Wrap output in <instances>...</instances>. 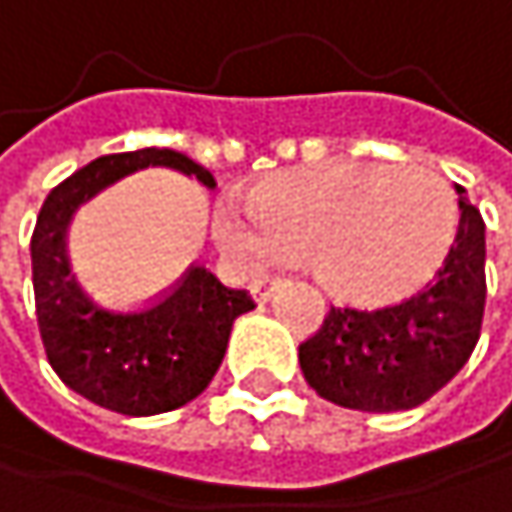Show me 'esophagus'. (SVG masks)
Listing matches in <instances>:
<instances>
[{
	"instance_id": "1",
	"label": "esophagus",
	"mask_w": 512,
	"mask_h": 512,
	"mask_svg": "<svg viewBox=\"0 0 512 512\" xmlns=\"http://www.w3.org/2000/svg\"><path fill=\"white\" fill-rule=\"evenodd\" d=\"M274 289H277V280H274V277H259V280L253 283V298H256V301H268Z\"/></svg>"
}]
</instances>
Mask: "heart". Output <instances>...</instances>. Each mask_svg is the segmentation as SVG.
<instances>
[{
  "label": "heart",
  "instance_id": "1",
  "mask_svg": "<svg viewBox=\"0 0 512 512\" xmlns=\"http://www.w3.org/2000/svg\"><path fill=\"white\" fill-rule=\"evenodd\" d=\"M456 199L428 168L335 159L256 183L220 208L223 244L250 265L298 262L335 298L395 301L422 286L456 238Z\"/></svg>",
  "mask_w": 512,
  "mask_h": 512
}]
</instances>
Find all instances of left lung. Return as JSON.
<instances>
[{"instance_id":"obj_1","label":"left lung","mask_w":512,"mask_h":512,"mask_svg":"<svg viewBox=\"0 0 512 512\" xmlns=\"http://www.w3.org/2000/svg\"><path fill=\"white\" fill-rule=\"evenodd\" d=\"M459 193V232L422 292L377 310L332 307L298 347L310 389L332 404L392 413L428 401L471 359L486 307V223Z\"/></svg>"}]
</instances>
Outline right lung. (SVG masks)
Masks as SVG:
<instances>
[{
  "mask_svg": "<svg viewBox=\"0 0 512 512\" xmlns=\"http://www.w3.org/2000/svg\"><path fill=\"white\" fill-rule=\"evenodd\" d=\"M147 165L177 168L214 189V174L177 150L111 153L53 186L32 232L35 316L47 362L69 389L123 416L165 413L202 395L226 356L232 323L256 307L247 289L223 286L202 265L135 307L105 304L81 286L66 253L72 214Z\"/></svg>",
  "mask_w": 512,
  "mask_h": 512,
  "instance_id": "add662e5",
  "label": "right lung"
}]
</instances>
